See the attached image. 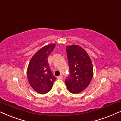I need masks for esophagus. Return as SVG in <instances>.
I'll list each match as a JSON object with an SVG mask.
<instances>
[{
  "mask_svg": "<svg viewBox=\"0 0 121 121\" xmlns=\"http://www.w3.org/2000/svg\"><path fill=\"white\" fill-rule=\"evenodd\" d=\"M57 79H63V77L62 75L61 74V75L58 76V77H57Z\"/></svg>",
  "mask_w": 121,
  "mask_h": 121,
  "instance_id": "obj_1",
  "label": "esophagus"
}]
</instances>
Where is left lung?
I'll list each match as a JSON object with an SVG mask.
<instances>
[{
  "instance_id": "left-lung-1",
  "label": "left lung",
  "mask_w": 121,
  "mask_h": 121,
  "mask_svg": "<svg viewBox=\"0 0 121 121\" xmlns=\"http://www.w3.org/2000/svg\"><path fill=\"white\" fill-rule=\"evenodd\" d=\"M70 74L65 83L71 93H80L88 86L93 77V65L88 54L80 46L66 47Z\"/></svg>"
}]
</instances>
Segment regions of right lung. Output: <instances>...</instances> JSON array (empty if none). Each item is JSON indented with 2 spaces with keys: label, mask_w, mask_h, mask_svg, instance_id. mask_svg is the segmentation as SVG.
<instances>
[{
  "label": "right lung",
  "mask_w": 121,
  "mask_h": 121,
  "mask_svg": "<svg viewBox=\"0 0 121 121\" xmlns=\"http://www.w3.org/2000/svg\"><path fill=\"white\" fill-rule=\"evenodd\" d=\"M55 46L56 44H49L43 47L33 56L28 65V81L34 90L39 94L48 92L56 80L48 62V56Z\"/></svg>",
  "instance_id": "add662e5"
}]
</instances>
